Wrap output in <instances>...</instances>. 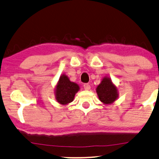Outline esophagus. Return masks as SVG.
<instances>
[{
    "instance_id": "34e87169",
    "label": "esophagus",
    "mask_w": 159,
    "mask_h": 159,
    "mask_svg": "<svg viewBox=\"0 0 159 159\" xmlns=\"http://www.w3.org/2000/svg\"><path fill=\"white\" fill-rule=\"evenodd\" d=\"M83 87H84V89H85V90H86V91H89V89H91V86L89 85V84H84Z\"/></svg>"
}]
</instances>
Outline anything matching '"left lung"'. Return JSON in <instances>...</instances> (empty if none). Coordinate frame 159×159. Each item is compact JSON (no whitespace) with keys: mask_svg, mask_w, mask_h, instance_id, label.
<instances>
[{"mask_svg":"<svg viewBox=\"0 0 159 159\" xmlns=\"http://www.w3.org/2000/svg\"><path fill=\"white\" fill-rule=\"evenodd\" d=\"M96 92L99 100L105 105L112 104L119 97L117 87L109 76H104L102 78L97 87Z\"/></svg>","mask_w":159,"mask_h":159,"instance_id":"left-lung-1","label":"left lung"}]
</instances>
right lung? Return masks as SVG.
I'll list each match as a JSON object with an SVG mask.
<instances>
[{
    "instance_id": "add662e5",
    "label": "right lung",
    "mask_w": 159,
    "mask_h": 159,
    "mask_svg": "<svg viewBox=\"0 0 159 159\" xmlns=\"http://www.w3.org/2000/svg\"><path fill=\"white\" fill-rule=\"evenodd\" d=\"M80 89L78 84L70 81L65 74H61L55 87L56 100L61 105H68L74 100L75 94Z\"/></svg>"
}]
</instances>
